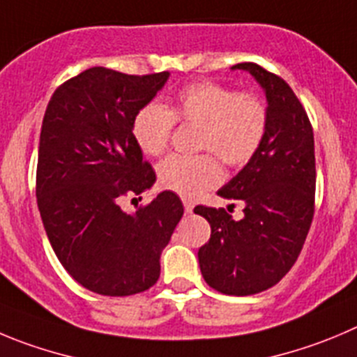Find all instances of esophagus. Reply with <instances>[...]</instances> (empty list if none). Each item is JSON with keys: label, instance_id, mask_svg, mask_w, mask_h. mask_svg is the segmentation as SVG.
Returning a JSON list of instances; mask_svg holds the SVG:
<instances>
[{"label": "esophagus", "instance_id": "esophagus-1", "mask_svg": "<svg viewBox=\"0 0 357 357\" xmlns=\"http://www.w3.org/2000/svg\"><path fill=\"white\" fill-rule=\"evenodd\" d=\"M183 206H185V213L194 211V202L188 201V199H185V201H183Z\"/></svg>", "mask_w": 357, "mask_h": 357}]
</instances>
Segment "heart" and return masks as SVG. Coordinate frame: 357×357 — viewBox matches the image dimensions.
I'll return each instance as SVG.
<instances>
[{"mask_svg":"<svg viewBox=\"0 0 357 357\" xmlns=\"http://www.w3.org/2000/svg\"><path fill=\"white\" fill-rule=\"evenodd\" d=\"M174 121L201 125L199 148L213 151L231 167H239L261 148L268 128V111L254 93H234L213 82L190 84L167 107L148 103L135 114L133 139L144 155L160 156L165 151ZM215 155L169 156L158 167L160 185L181 197H195L222 178Z\"/></svg>","mask_w":357,"mask_h":357,"instance_id":"obj_1","label":"heart"}]
</instances>
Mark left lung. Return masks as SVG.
I'll return each mask as SVG.
<instances>
[{"instance_id": "obj_1", "label": "left lung", "mask_w": 357, "mask_h": 357, "mask_svg": "<svg viewBox=\"0 0 357 357\" xmlns=\"http://www.w3.org/2000/svg\"><path fill=\"white\" fill-rule=\"evenodd\" d=\"M232 70L248 72L268 102V128L261 148L245 167L216 192L239 201L243 218L225 209L197 206L211 225L199 248L206 284L229 296H250L273 287L294 266L314 218V130L291 86L255 63Z\"/></svg>"}]
</instances>
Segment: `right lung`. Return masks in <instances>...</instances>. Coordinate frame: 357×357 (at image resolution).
Wrapping results in <instances>:
<instances>
[{
  "label": "right lung",
  "instance_id": "obj_1",
  "mask_svg": "<svg viewBox=\"0 0 357 357\" xmlns=\"http://www.w3.org/2000/svg\"><path fill=\"white\" fill-rule=\"evenodd\" d=\"M169 75L93 66L59 86L43 116L36 167L43 229L68 275L96 294L153 287L183 216L169 190L133 213L119 206L121 195H141L156 181L132 125Z\"/></svg>",
  "mask_w": 357,
  "mask_h": 357
}]
</instances>
